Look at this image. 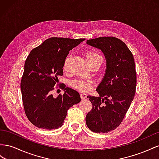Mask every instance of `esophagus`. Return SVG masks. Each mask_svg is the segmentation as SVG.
Instances as JSON below:
<instances>
[{
    "label": "esophagus",
    "instance_id": "1",
    "mask_svg": "<svg viewBox=\"0 0 159 159\" xmlns=\"http://www.w3.org/2000/svg\"><path fill=\"white\" fill-rule=\"evenodd\" d=\"M80 97L82 99H84L87 98V94H85L84 93H80Z\"/></svg>",
    "mask_w": 159,
    "mask_h": 159
}]
</instances>
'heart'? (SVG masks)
Returning a JSON list of instances; mask_svg holds the SVG:
<instances>
[{"instance_id": "obj_1", "label": "heart", "mask_w": 159, "mask_h": 159, "mask_svg": "<svg viewBox=\"0 0 159 159\" xmlns=\"http://www.w3.org/2000/svg\"><path fill=\"white\" fill-rule=\"evenodd\" d=\"M86 58L89 64H91L94 61L98 59H102V57L94 51H89L86 53ZM66 66V62L64 63V69ZM72 85L76 89L83 92H87L91 88V82L90 80H84L80 79H76L72 82Z\"/></svg>"}]
</instances>
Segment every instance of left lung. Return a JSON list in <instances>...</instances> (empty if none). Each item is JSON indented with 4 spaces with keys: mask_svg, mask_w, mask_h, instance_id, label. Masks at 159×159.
I'll return each instance as SVG.
<instances>
[{
    "mask_svg": "<svg viewBox=\"0 0 159 159\" xmlns=\"http://www.w3.org/2000/svg\"><path fill=\"white\" fill-rule=\"evenodd\" d=\"M87 44L101 50L107 69L96 89L99 97H87L93 108L86 116V123L94 133H106L120 125L134 98V60L125 43L116 37H98L88 40Z\"/></svg>",
    "mask_w": 159,
    "mask_h": 159,
    "instance_id": "8db88e82",
    "label": "left lung"
}]
</instances>
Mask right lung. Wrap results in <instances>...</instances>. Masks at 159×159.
<instances>
[{
    "mask_svg": "<svg viewBox=\"0 0 159 159\" xmlns=\"http://www.w3.org/2000/svg\"><path fill=\"white\" fill-rule=\"evenodd\" d=\"M84 39L52 37L33 48L25 63L20 89L25 114L39 129L52 130L63 125L67 111L80 101L79 93L62 86L65 93L54 98L51 91L62 76L69 51Z\"/></svg>",
    "mask_w": 159,
    "mask_h": 159,
    "instance_id": "add662e5",
    "label": "right lung"
}]
</instances>
